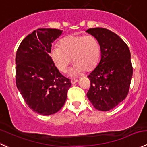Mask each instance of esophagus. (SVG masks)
<instances>
[{
	"mask_svg": "<svg viewBox=\"0 0 147 147\" xmlns=\"http://www.w3.org/2000/svg\"><path fill=\"white\" fill-rule=\"evenodd\" d=\"M77 82H78V79H76V78H74V79H72L71 80L72 84H76V83H77Z\"/></svg>",
	"mask_w": 147,
	"mask_h": 147,
	"instance_id": "34e87169",
	"label": "esophagus"
}]
</instances>
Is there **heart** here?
I'll use <instances>...</instances> for the list:
<instances>
[{
    "instance_id": "b5f03b06",
    "label": "heart",
    "mask_w": 147,
    "mask_h": 147,
    "mask_svg": "<svg viewBox=\"0 0 147 147\" xmlns=\"http://www.w3.org/2000/svg\"><path fill=\"white\" fill-rule=\"evenodd\" d=\"M101 54L99 42L93 36L73 34L63 38L60 45L52 46L50 56L60 71L66 72L72 58L75 63L71 74L76 76L83 71L92 70Z\"/></svg>"
}]
</instances>
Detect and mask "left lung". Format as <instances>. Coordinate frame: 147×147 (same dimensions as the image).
<instances>
[{"label":"left lung","instance_id":"left-lung-1","mask_svg":"<svg viewBox=\"0 0 147 147\" xmlns=\"http://www.w3.org/2000/svg\"><path fill=\"white\" fill-rule=\"evenodd\" d=\"M99 42L101 57L89 74L86 96L95 109L109 111L128 95L133 74L131 53L126 43L114 32L104 28L86 30Z\"/></svg>","mask_w":147,"mask_h":147}]
</instances>
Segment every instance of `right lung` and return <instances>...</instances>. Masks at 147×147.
<instances>
[{"label": "right lung", "instance_id": "obj_1", "mask_svg": "<svg viewBox=\"0 0 147 147\" xmlns=\"http://www.w3.org/2000/svg\"><path fill=\"white\" fill-rule=\"evenodd\" d=\"M61 33L59 29H37L22 40L16 55L17 88L29 108L41 115L59 111L71 86L49 56L52 43Z\"/></svg>", "mask_w": 147, "mask_h": 147}]
</instances>
